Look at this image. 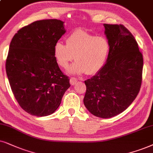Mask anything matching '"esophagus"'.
Listing matches in <instances>:
<instances>
[{
    "instance_id": "34e87169",
    "label": "esophagus",
    "mask_w": 153,
    "mask_h": 153,
    "mask_svg": "<svg viewBox=\"0 0 153 153\" xmlns=\"http://www.w3.org/2000/svg\"><path fill=\"white\" fill-rule=\"evenodd\" d=\"M77 81H78V80H77V79L75 78H71V79H70L71 85H74L76 84Z\"/></svg>"
}]
</instances>
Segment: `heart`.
Returning <instances> with one entry per match:
<instances>
[{
    "mask_svg": "<svg viewBox=\"0 0 153 153\" xmlns=\"http://www.w3.org/2000/svg\"><path fill=\"white\" fill-rule=\"evenodd\" d=\"M66 45L57 42L54 46V56L59 66L66 68L73 59L76 61L68 72L91 75L97 72L104 65L109 53V43L104 36H96L82 30H76L68 36Z\"/></svg>",
    "mask_w": 153,
    "mask_h": 153,
    "instance_id": "heart-1",
    "label": "heart"
}]
</instances>
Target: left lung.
<instances>
[{
  "label": "left lung",
  "instance_id": "1",
  "mask_svg": "<svg viewBox=\"0 0 153 153\" xmlns=\"http://www.w3.org/2000/svg\"><path fill=\"white\" fill-rule=\"evenodd\" d=\"M109 43L107 62L85 81L84 104L92 114L115 117L134 101L142 83L143 58L136 39L123 25L104 24Z\"/></svg>",
  "mask_w": 153,
  "mask_h": 153
}]
</instances>
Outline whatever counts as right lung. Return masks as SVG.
Instances as JSON below:
<instances>
[{
    "mask_svg": "<svg viewBox=\"0 0 153 153\" xmlns=\"http://www.w3.org/2000/svg\"><path fill=\"white\" fill-rule=\"evenodd\" d=\"M65 33L61 20H38L17 31L10 44L5 63L10 85L19 105L31 115L53 114L70 88L54 56V46Z\"/></svg>",
    "mask_w": 153,
    "mask_h": 153,
    "instance_id": "right-lung-1",
    "label": "right lung"
}]
</instances>
